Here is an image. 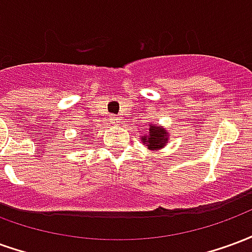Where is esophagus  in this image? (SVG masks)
I'll list each match as a JSON object with an SVG mask.
<instances>
[{"label": "esophagus", "instance_id": "1", "mask_svg": "<svg viewBox=\"0 0 252 252\" xmlns=\"http://www.w3.org/2000/svg\"><path fill=\"white\" fill-rule=\"evenodd\" d=\"M110 123H112V124H119V123H120V117H116V116H112V119H110Z\"/></svg>", "mask_w": 252, "mask_h": 252}]
</instances>
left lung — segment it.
Wrapping results in <instances>:
<instances>
[{"mask_svg": "<svg viewBox=\"0 0 252 252\" xmlns=\"http://www.w3.org/2000/svg\"><path fill=\"white\" fill-rule=\"evenodd\" d=\"M167 137H169V133H166V129L151 126L150 135L147 137H143V142L147 144L148 148L154 150V148L163 147L164 142H167Z\"/></svg>", "mask_w": 252, "mask_h": 252, "instance_id": "obj_1", "label": "left lung"}]
</instances>
